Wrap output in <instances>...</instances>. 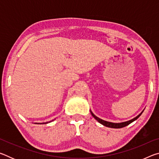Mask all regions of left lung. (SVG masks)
Masks as SVG:
<instances>
[{"mask_svg": "<svg viewBox=\"0 0 159 159\" xmlns=\"http://www.w3.org/2000/svg\"><path fill=\"white\" fill-rule=\"evenodd\" d=\"M144 111V110L142 111L140 114H139V115L137 116L136 117L133 118V119H131L130 120H128V121H125V122H121V123H112V122H109V121H106V120H102L101 119V118H99V117L96 116L93 114V113L92 112V111L90 110V113L91 114H92L93 116L95 118V119L98 120V121L101 123L102 125H103L104 126H106V127H108V128H123L125 127V126L126 125H128L130 123H133V121H134V120L138 119V118L140 116L141 114H142V112Z\"/></svg>", "mask_w": 159, "mask_h": 159, "instance_id": "8db88e82", "label": "left lung"}]
</instances>
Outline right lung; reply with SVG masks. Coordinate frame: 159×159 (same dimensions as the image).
I'll list each match as a JSON object with an SVG mask.
<instances>
[{
    "label": "right lung",
    "instance_id": "add662e5",
    "mask_svg": "<svg viewBox=\"0 0 159 159\" xmlns=\"http://www.w3.org/2000/svg\"><path fill=\"white\" fill-rule=\"evenodd\" d=\"M54 120H55V119H54ZM50 120V121H48V122H45V123H37V124H44V123H45V124H46V123H50V122H52V121H53V120Z\"/></svg>",
    "mask_w": 159,
    "mask_h": 159
}]
</instances>
